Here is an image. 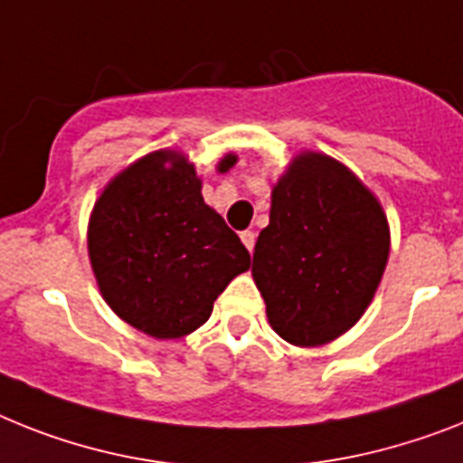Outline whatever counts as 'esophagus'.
Masks as SVG:
<instances>
[{"label": "esophagus", "instance_id": "34e87169", "mask_svg": "<svg viewBox=\"0 0 463 463\" xmlns=\"http://www.w3.org/2000/svg\"><path fill=\"white\" fill-rule=\"evenodd\" d=\"M241 241H243V246H246L248 250H253V248H255V232H250V229H248V232H243V234H241Z\"/></svg>", "mask_w": 463, "mask_h": 463}]
</instances>
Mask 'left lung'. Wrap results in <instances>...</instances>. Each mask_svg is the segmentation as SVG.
<instances>
[{"instance_id":"obj_1","label":"left lung","mask_w":463,"mask_h":463,"mask_svg":"<svg viewBox=\"0 0 463 463\" xmlns=\"http://www.w3.org/2000/svg\"><path fill=\"white\" fill-rule=\"evenodd\" d=\"M391 255L373 191L341 160L300 151L272 186L253 279L269 326L298 347L326 345L360 322Z\"/></svg>"}]
</instances>
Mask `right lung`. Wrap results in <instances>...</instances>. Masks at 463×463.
<instances>
[{
    "mask_svg": "<svg viewBox=\"0 0 463 463\" xmlns=\"http://www.w3.org/2000/svg\"><path fill=\"white\" fill-rule=\"evenodd\" d=\"M234 165L236 154H224L217 170ZM201 189L186 154L160 148L118 172L90 215L87 250L101 298L158 341L203 326L217 296L250 267L246 246Z\"/></svg>",
    "mask_w": 463,
    "mask_h": 463,
    "instance_id": "1",
    "label": "right lung"
}]
</instances>
